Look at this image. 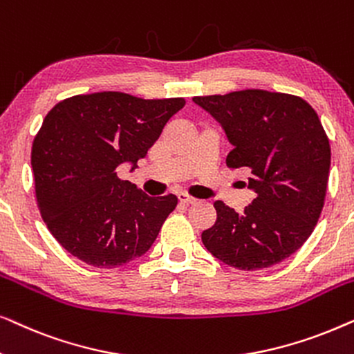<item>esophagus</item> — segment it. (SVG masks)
<instances>
[{
    "mask_svg": "<svg viewBox=\"0 0 354 354\" xmlns=\"http://www.w3.org/2000/svg\"><path fill=\"white\" fill-rule=\"evenodd\" d=\"M177 198H178V201L182 203V205H193V203H196L195 198L187 195V193H178Z\"/></svg>",
    "mask_w": 354,
    "mask_h": 354,
    "instance_id": "obj_1",
    "label": "esophagus"
}]
</instances>
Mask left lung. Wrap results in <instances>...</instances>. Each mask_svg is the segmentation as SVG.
I'll list each match as a JSON object with an SVG mask.
<instances>
[{"instance_id": "1", "label": "left lung", "mask_w": 354, "mask_h": 354, "mask_svg": "<svg viewBox=\"0 0 354 354\" xmlns=\"http://www.w3.org/2000/svg\"><path fill=\"white\" fill-rule=\"evenodd\" d=\"M234 149L230 169L248 174L256 193L241 212L216 201V224L201 234L206 250L241 270H259L301 248L321 216L330 145L316 111L303 98L266 90L195 96Z\"/></svg>"}]
</instances>
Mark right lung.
Masks as SVG:
<instances>
[{
	"instance_id": "1",
	"label": "right lung",
	"mask_w": 354,
	"mask_h": 354,
	"mask_svg": "<svg viewBox=\"0 0 354 354\" xmlns=\"http://www.w3.org/2000/svg\"><path fill=\"white\" fill-rule=\"evenodd\" d=\"M185 106L183 98L143 100L119 91L77 95L57 103L32 147L37 201L48 230L62 248L101 269L147 253L177 198L148 196L130 172Z\"/></svg>"
}]
</instances>
